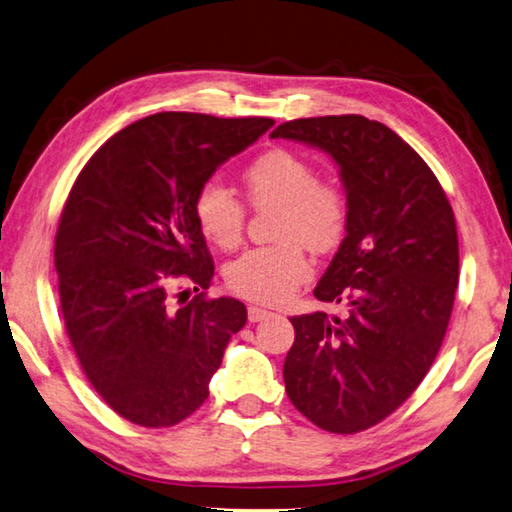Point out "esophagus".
<instances>
[{"mask_svg":"<svg viewBox=\"0 0 512 512\" xmlns=\"http://www.w3.org/2000/svg\"><path fill=\"white\" fill-rule=\"evenodd\" d=\"M266 318H271V311H266V309H259V306H248V320L250 322H262V320H266Z\"/></svg>","mask_w":512,"mask_h":512,"instance_id":"obj_1","label":"esophagus"}]
</instances>
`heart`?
Returning <instances> with one entry per match:
<instances>
[{"mask_svg":"<svg viewBox=\"0 0 512 512\" xmlns=\"http://www.w3.org/2000/svg\"><path fill=\"white\" fill-rule=\"evenodd\" d=\"M244 185L250 206L275 208V246L250 248L226 266L232 293L259 304H282L311 277L313 253H329L347 232L349 203L338 183L318 179L300 154L271 150L246 167ZM194 221L212 246L230 250L244 237L246 210L235 192L215 179L194 197Z\"/></svg>","mask_w":512,"mask_h":512,"instance_id":"heart-1","label":"heart"}]
</instances>
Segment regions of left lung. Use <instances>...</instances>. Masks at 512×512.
Returning a JSON list of instances; mask_svg holds the SVG:
<instances>
[{
    "instance_id": "obj_1",
    "label": "left lung",
    "mask_w": 512,
    "mask_h": 512,
    "mask_svg": "<svg viewBox=\"0 0 512 512\" xmlns=\"http://www.w3.org/2000/svg\"><path fill=\"white\" fill-rule=\"evenodd\" d=\"M271 136L327 152L349 203L347 237L313 291L347 311L291 318L286 394L322 430H367L412 396L441 349L459 284L457 221L427 163L378 120L297 118Z\"/></svg>"
}]
</instances>
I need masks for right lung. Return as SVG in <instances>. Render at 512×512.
Returning a JSON list of instances; mask_svg holds the SVG:
<instances>
[{
  "label": "right lung",
  "mask_w": 512,
  "mask_h": 512,
  "mask_svg": "<svg viewBox=\"0 0 512 512\" xmlns=\"http://www.w3.org/2000/svg\"><path fill=\"white\" fill-rule=\"evenodd\" d=\"M273 118L163 111L120 129L82 167L55 235L64 327L80 367L111 410L143 427L181 423L208 398L246 306L170 284L208 288L215 264L194 197Z\"/></svg>",
  "instance_id": "right-lung-1"
}]
</instances>
